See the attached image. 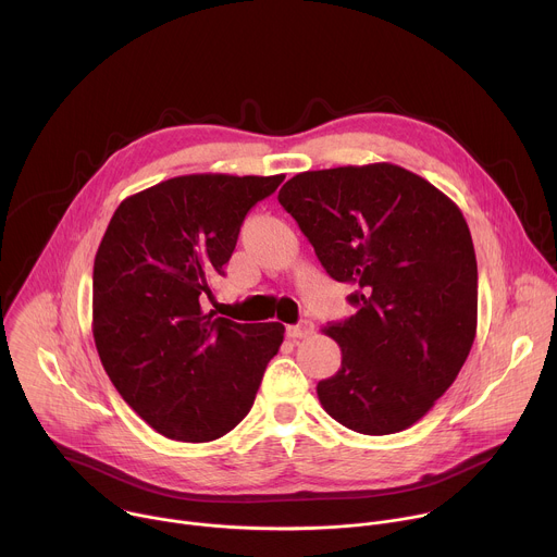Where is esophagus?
<instances>
[{"label": "esophagus", "mask_w": 557, "mask_h": 557, "mask_svg": "<svg viewBox=\"0 0 557 557\" xmlns=\"http://www.w3.org/2000/svg\"><path fill=\"white\" fill-rule=\"evenodd\" d=\"M312 333H314V324L308 322V320H301L299 324L286 329V335H288L290 339H306V337H310Z\"/></svg>", "instance_id": "1"}]
</instances>
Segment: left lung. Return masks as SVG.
<instances>
[{"label": "left lung", "mask_w": 557, "mask_h": 557, "mask_svg": "<svg viewBox=\"0 0 557 557\" xmlns=\"http://www.w3.org/2000/svg\"><path fill=\"white\" fill-rule=\"evenodd\" d=\"M357 312L324 326L342 368L322 408L368 436L412 428L456 381L479 324V269L451 198L392 163L301 172L277 196Z\"/></svg>", "instance_id": "left-lung-1"}]
</instances>
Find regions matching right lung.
I'll return each instance as SVG.
<instances>
[{
    "label": "right lung",
    "instance_id": "add662e5",
    "mask_svg": "<svg viewBox=\"0 0 557 557\" xmlns=\"http://www.w3.org/2000/svg\"><path fill=\"white\" fill-rule=\"evenodd\" d=\"M284 174H189L127 196L95 258L92 335L123 401L158 434L209 443L240 423L284 326L205 310L247 211Z\"/></svg>",
    "mask_w": 557,
    "mask_h": 557
}]
</instances>
